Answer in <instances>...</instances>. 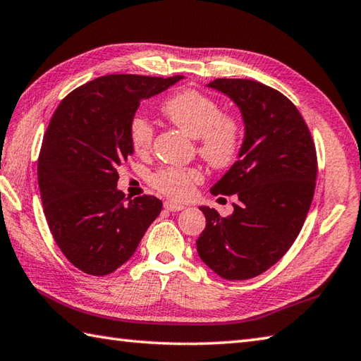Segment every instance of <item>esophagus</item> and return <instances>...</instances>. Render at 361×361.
I'll use <instances>...</instances> for the list:
<instances>
[{"mask_svg": "<svg viewBox=\"0 0 361 361\" xmlns=\"http://www.w3.org/2000/svg\"><path fill=\"white\" fill-rule=\"evenodd\" d=\"M164 208H166L167 211H171V213H176V211L185 209V204L175 203V202H166V203H164Z\"/></svg>", "mask_w": 361, "mask_h": 361, "instance_id": "obj_1", "label": "esophagus"}]
</instances>
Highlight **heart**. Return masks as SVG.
Returning <instances> with one entry per match:
<instances>
[{"instance_id":"b5f03b06","label":"heart","mask_w":361,"mask_h":361,"mask_svg":"<svg viewBox=\"0 0 361 361\" xmlns=\"http://www.w3.org/2000/svg\"><path fill=\"white\" fill-rule=\"evenodd\" d=\"M162 112L188 136L199 140L200 154L213 167H227L236 159L243 140L241 125L236 118L222 116L221 106L213 98L197 90H183L162 104ZM128 134L136 153L150 148L153 126L142 114L131 118ZM200 178L195 169L164 167L152 176V185L172 199H186Z\"/></svg>"}]
</instances>
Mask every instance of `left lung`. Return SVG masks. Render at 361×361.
<instances>
[{
  "label": "left lung",
  "instance_id": "left-lung-1",
  "mask_svg": "<svg viewBox=\"0 0 361 361\" xmlns=\"http://www.w3.org/2000/svg\"><path fill=\"white\" fill-rule=\"evenodd\" d=\"M207 87L238 106L244 139L238 159L211 188L233 195V213L200 207L207 228L197 239L202 261L219 277L247 280L285 255L305 222L314 195L316 148L298 108L266 84L219 78Z\"/></svg>",
  "mask_w": 361,
  "mask_h": 361
}]
</instances>
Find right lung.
<instances>
[{"label": "right lung", "instance_id": "add662e5", "mask_svg": "<svg viewBox=\"0 0 361 361\" xmlns=\"http://www.w3.org/2000/svg\"><path fill=\"white\" fill-rule=\"evenodd\" d=\"M185 76L106 75L75 89L56 109L37 180L48 227L78 269L108 275L136 252L162 209L153 195L123 203L118 167L133 154L128 126L139 104Z\"/></svg>", "mask_w": 361, "mask_h": 361}]
</instances>
